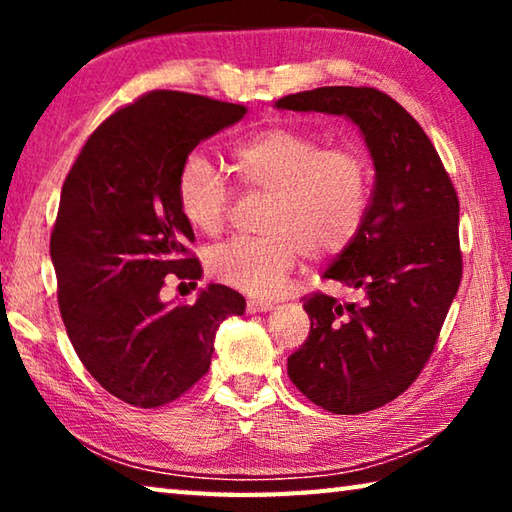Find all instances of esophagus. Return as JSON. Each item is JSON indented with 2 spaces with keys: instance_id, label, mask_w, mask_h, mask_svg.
<instances>
[{
  "instance_id": "34e87169",
  "label": "esophagus",
  "mask_w": 512,
  "mask_h": 512,
  "mask_svg": "<svg viewBox=\"0 0 512 512\" xmlns=\"http://www.w3.org/2000/svg\"><path fill=\"white\" fill-rule=\"evenodd\" d=\"M246 307L250 314H259V311H271L275 305L271 300H248Z\"/></svg>"
}]
</instances>
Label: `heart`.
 Listing matches in <instances>:
<instances>
[{
    "label": "heart",
    "instance_id": "obj_1",
    "mask_svg": "<svg viewBox=\"0 0 512 512\" xmlns=\"http://www.w3.org/2000/svg\"><path fill=\"white\" fill-rule=\"evenodd\" d=\"M239 183L268 194L259 237H235L207 253L216 280L250 296H273L300 255L341 253L368 210L370 167L350 146L327 149L298 128H266L232 149ZM176 198L185 221L203 235L221 232L232 192L203 153L180 164Z\"/></svg>",
    "mask_w": 512,
    "mask_h": 512
}]
</instances>
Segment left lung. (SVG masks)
<instances>
[{"label": "left lung", "mask_w": 512, "mask_h": 512, "mask_svg": "<svg viewBox=\"0 0 512 512\" xmlns=\"http://www.w3.org/2000/svg\"><path fill=\"white\" fill-rule=\"evenodd\" d=\"M275 108L348 117L375 164L361 228L323 273L354 300L307 298L309 339L287 363L300 393L325 411H372L420 375L461 284L456 189L427 133L384 92L332 85Z\"/></svg>", "instance_id": "obj_1"}]
</instances>
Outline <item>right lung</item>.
<instances>
[{
    "label": "right lung",
    "instance_id": "add662e5",
    "mask_svg": "<svg viewBox=\"0 0 512 512\" xmlns=\"http://www.w3.org/2000/svg\"><path fill=\"white\" fill-rule=\"evenodd\" d=\"M246 112L201 94L149 92L103 121L67 173L49 244L60 316L83 366L121 402L155 409L189 391L210 368L216 329L246 311L223 284L194 305L160 300L167 275H203L176 198L180 164Z\"/></svg>",
    "mask_w": 512,
    "mask_h": 512
}]
</instances>
